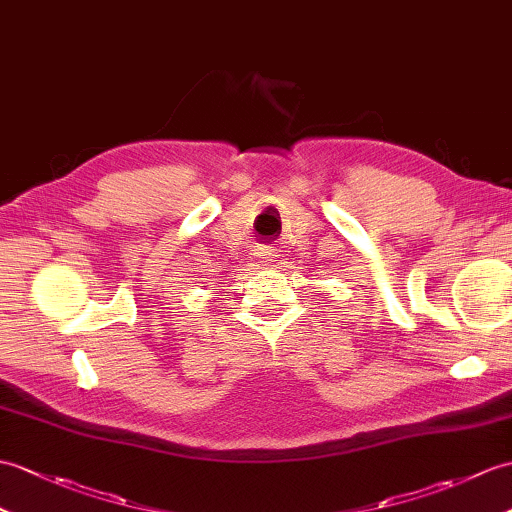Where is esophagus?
<instances>
[{
  "instance_id": "34e87169",
  "label": "esophagus",
  "mask_w": 512,
  "mask_h": 512,
  "mask_svg": "<svg viewBox=\"0 0 512 512\" xmlns=\"http://www.w3.org/2000/svg\"><path fill=\"white\" fill-rule=\"evenodd\" d=\"M255 255L264 261L266 266H279L281 264V255H279V251H277V246H272V244H259L257 248H255Z\"/></svg>"
}]
</instances>
